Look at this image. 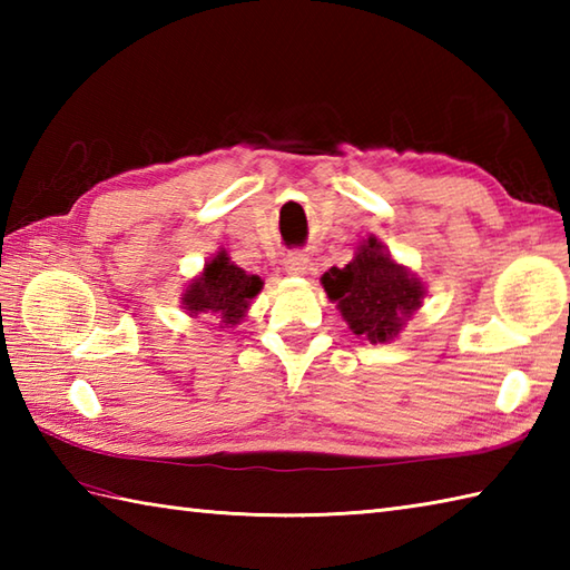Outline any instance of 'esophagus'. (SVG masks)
<instances>
[{
	"label": "esophagus",
	"instance_id": "1",
	"mask_svg": "<svg viewBox=\"0 0 570 570\" xmlns=\"http://www.w3.org/2000/svg\"><path fill=\"white\" fill-rule=\"evenodd\" d=\"M306 266H308V257H306V254H301V252H292V254H288V257L284 259V272L292 274V276H301V274H304Z\"/></svg>",
	"mask_w": 570,
	"mask_h": 570
}]
</instances>
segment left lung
<instances>
[{"mask_svg": "<svg viewBox=\"0 0 570 570\" xmlns=\"http://www.w3.org/2000/svg\"><path fill=\"white\" fill-rule=\"evenodd\" d=\"M321 284L350 331L370 343L394 341L426 296L421 278L396 264L377 237L362 239L353 262L331 266Z\"/></svg>", "mask_w": 570, "mask_h": 570, "instance_id": "obj_1", "label": "left lung"}]
</instances>
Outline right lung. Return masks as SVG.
<instances>
[{
	"mask_svg": "<svg viewBox=\"0 0 570 570\" xmlns=\"http://www.w3.org/2000/svg\"><path fill=\"white\" fill-rule=\"evenodd\" d=\"M262 278L239 269L229 262L227 252L220 249L205 264V269L186 286L184 304L188 316H210L220 318V325H237L252 304V298L262 292Z\"/></svg>",
	"mask_w": 570,
	"mask_h": 570,
	"instance_id": "add662e5",
	"label": "right lung"
}]
</instances>
